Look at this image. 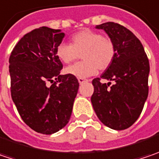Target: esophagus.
Segmentation results:
<instances>
[{
	"mask_svg": "<svg viewBox=\"0 0 159 159\" xmlns=\"http://www.w3.org/2000/svg\"><path fill=\"white\" fill-rule=\"evenodd\" d=\"M78 80H79V83L80 84H83L84 82H87L88 81V80H85L83 78H79Z\"/></svg>",
	"mask_w": 159,
	"mask_h": 159,
	"instance_id": "1",
	"label": "esophagus"
}]
</instances>
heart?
<instances>
[{
    "label": "heart",
    "instance_id": "1",
    "mask_svg": "<svg viewBox=\"0 0 159 159\" xmlns=\"http://www.w3.org/2000/svg\"><path fill=\"white\" fill-rule=\"evenodd\" d=\"M115 45L110 38L90 29L74 34L71 36V44L61 43L56 48V55L64 63H70L82 57V61L64 70L66 74L77 78L94 75L98 69H108L115 60Z\"/></svg>",
    "mask_w": 159,
    "mask_h": 159
}]
</instances>
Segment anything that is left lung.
I'll return each mask as SVG.
<instances>
[{
  "label": "left lung",
  "instance_id": "8db88e82",
  "mask_svg": "<svg viewBox=\"0 0 159 159\" xmlns=\"http://www.w3.org/2000/svg\"><path fill=\"white\" fill-rule=\"evenodd\" d=\"M115 45V57L100 78L94 79L91 103L100 121L113 130H125L137 121L148 95L149 62L143 45L129 29L115 22L96 26ZM100 78L114 81L101 84Z\"/></svg>",
  "mask_w": 159,
  "mask_h": 159
}]
</instances>
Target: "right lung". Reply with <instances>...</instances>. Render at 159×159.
<instances>
[{"label": "right lung", "instance_id": "right-lung-1", "mask_svg": "<svg viewBox=\"0 0 159 159\" xmlns=\"http://www.w3.org/2000/svg\"><path fill=\"white\" fill-rule=\"evenodd\" d=\"M64 36L61 29L36 28L18 42L9 60L12 100L25 123L43 134L69 123L80 86L74 76L60 74L56 48Z\"/></svg>", "mask_w": 159, "mask_h": 159}]
</instances>
